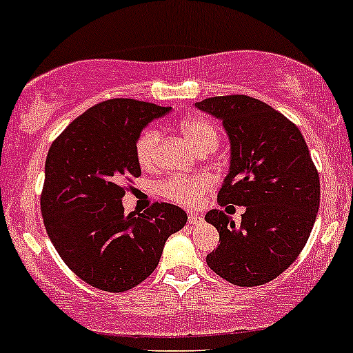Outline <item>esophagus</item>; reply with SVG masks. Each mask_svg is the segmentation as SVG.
<instances>
[{
    "mask_svg": "<svg viewBox=\"0 0 353 353\" xmlns=\"http://www.w3.org/2000/svg\"><path fill=\"white\" fill-rule=\"evenodd\" d=\"M203 222V219L200 217L199 214H190L188 215V223H192V225H196V223Z\"/></svg>",
    "mask_w": 353,
    "mask_h": 353,
    "instance_id": "obj_1",
    "label": "esophagus"
}]
</instances>
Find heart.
Here are the masks:
<instances>
[{
  "mask_svg": "<svg viewBox=\"0 0 353 353\" xmlns=\"http://www.w3.org/2000/svg\"><path fill=\"white\" fill-rule=\"evenodd\" d=\"M178 130L199 153L205 150H215V146L219 145L217 128L205 117H187V119L181 121ZM160 139V130H157V128H148L139 134L138 141H136V158H138L139 165H153ZM208 185L210 183L203 176H170L161 181L158 190L172 202L181 203V205H193L207 192Z\"/></svg>",
  "mask_w": 353,
  "mask_h": 353,
  "instance_id": "heart-1",
  "label": "heart"
}]
</instances>
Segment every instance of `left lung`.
<instances>
[{
    "label": "left lung",
    "instance_id": "left-lung-1",
    "mask_svg": "<svg viewBox=\"0 0 353 353\" xmlns=\"http://www.w3.org/2000/svg\"><path fill=\"white\" fill-rule=\"evenodd\" d=\"M195 105L222 121L230 141L219 203L245 207L241 227L223 210L205 215L221 236L208 268L236 286L269 283L303 251L320 207L308 146L296 124L254 97H208Z\"/></svg>",
    "mask_w": 353,
    "mask_h": 353
}]
</instances>
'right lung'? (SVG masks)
<instances>
[{
	"label": "right lung",
	"mask_w": 353,
	"mask_h": 353,
	"mask_svg": "<svg viewBox=\"0 0 353 353\" xmlns=\"http://www.w3.org/2000/svg\"><path fill=\"white\" fill-rule=\"evenodd\" d=\"M170 108L109 99L87 109L52 143L40 207L45 229L63 263L82 281L123 293L160 263L165 242L183 229L187 214L153 203L124 214V185L141 175L136 141Z\"/></svg>",
	"instance_id": "add662e5"
}]
</instances>
